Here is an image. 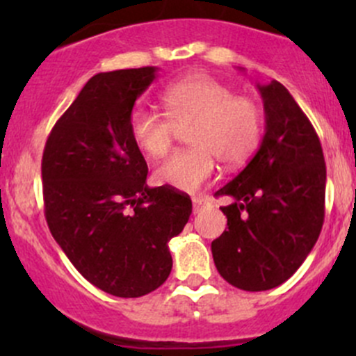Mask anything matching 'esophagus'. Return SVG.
Segmentation results:
<instances>
[{
    "label": "esophagus",
    "instance_id": "obj_1",
    "mask_svg": "<svg viewBox=\"0 0 356 356\" xmlns=\"http://www.w3.org/2000/svg\"><path fill=\"white\" fill-rule=\"evenodd\" d=\"M201 207H203V200L201 198L193 200V213H198V211L201 210Z\"/></svg>",
    "mask_w": 356,
    "mask_h": 356
}]
</instances>
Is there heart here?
I'll use <instances>...</instances> for the list:
<instances>
[{"label":"heart","mask_w":356,"mask_h":356,"mask_svg":"<svg viewBox=\"0 0 356 356\" xmlns=\"http://www.w3.org/2000/svg\"><path fill=\"white\" fill-rule=\"evenodd\" d=\"M165 113L136 108L129 117V132L141 152L152 158L168 153L177 129L191 125L193 148L174 153L155 170L156 182L184 193L207 184L220 160L236 167L257 149L264 125L254 99L234 95L231 88L208 74H193L161 92Z\"/></svg>","instance_id":"obj_1"}]
</instances>
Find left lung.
I'll return each instance as SVG.
<instances>
[{"instance_id":"8db88e82","label":"left lung","mask_w":356,"mask_h":356,"mask_svg":"<svg viewBox=\"0 0 356 356\" xmlns=\"http://www.w3.org/2000/svg\"><path fill=\"white\" fill-rule=\"evenodd\" d=\"M265 134L250 163L218 189L227 229L211 243L218 274L239 289L277 288L300 268L324 224L325 161L314 125L277 81L257 84Z\"/></svg>"}]
</instances>
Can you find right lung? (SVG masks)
<instances>
[{"label": "right lung", "mask_w": 356, "mask_h": 356, "mask_svg": "<svg viewBox=\"0 0 356 356\" xmlns=\"http://www.w3.org/2000/svg\"><path fill=\"white\" fill-rule=\"evenodd\" d=\"M156 67L96 74L53 127L42 153L44 213L53 238L92 286L118 298L160 288L168 241L193 204L170 186L148 188V165L129 132L134 103Z\"/></svg>", "instance_id": "add662e5"}]
</instances>
